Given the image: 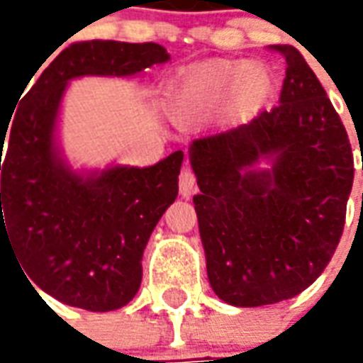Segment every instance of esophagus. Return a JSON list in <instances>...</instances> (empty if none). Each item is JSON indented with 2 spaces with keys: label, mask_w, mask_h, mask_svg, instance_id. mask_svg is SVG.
Segmentation results:
<instances>
[{
  "label": "esophagus",
  "mask_w": 363,
  "mask_h": 363,
  "mask_svg": "<svg viewBox=\"0 0 363 363\" xmlns=\"http://www.w3.org/2000/svg\"><path fill=\"white\" fill-rule=\"evenodd\" d=\"M194 186H196V177L192 173V169L190 167H182L181 174H179V192L184 198H189Z\"/></svg>",
  "instance_id": "esophagus-1"
}]
</instances>
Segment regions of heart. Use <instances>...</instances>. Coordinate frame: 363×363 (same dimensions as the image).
<instances>
[{
    "label": "heart",
    "instance_id": "1",
    "mask_svg": "<svg viewBox=\"0 0 363 363\" xmlns=\"http://www.w3.org/2000/svg\"><path fill=\"white\" fill-rule=\"evenodd\" d=\"M233 89L239 103L255 104L270 89L268 72L259 64L235 60H210L182 69L171 89V108L179 118H189L212 106Z\"/></svg>",
    "mask_w": 363,
    "mask_h": 363
}]
</instances>
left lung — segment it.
<instances>
[{"label": "left lung", "instance_id": "8db88e82", "mask_svg": "<svg viewBox=\"0 0 363 363\" xmlns=\"http://www.w3.org/2000/svg\"><path fill=\"white\" fill-rule=\"evenodd\" d=\"M268 48L286 62L280 104L190 143L208 278L237 307L278 303L319 278L354 182L350 140L317 75L294 46ZM264 157L273 169L252 172Z\"/></svg>", "mask_w": 363, "mask_h": 363}]
</instances>
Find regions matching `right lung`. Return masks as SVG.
I'll use <instances>...</instances> for the list:
<instances>
[{"instance_id":"obj_1","label":"right lung","mask_w":363,"mask_h":363,"mask_svg":"<svg viewBox=\"0 0 363 363\" xmlns=\"http://www.w3.org/2000/svg\"><path fill=\"white\" fill-rule=\"evenodd\" d=\"M167 60L155 43L69 44L30 87L13 124L0 130V243L4 235L28 281L62 303L112 311L132 301L143 249L179 194L182 165V151H174L145 169L112 167L89 179L72 173L54 150L64 89L79 75H134Z\"/></svg>"}]
</instances>
